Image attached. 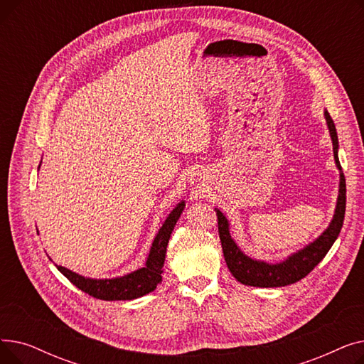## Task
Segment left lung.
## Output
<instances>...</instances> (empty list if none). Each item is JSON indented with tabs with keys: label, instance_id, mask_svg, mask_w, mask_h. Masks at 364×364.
Listing matches in <instances>:
<instances>
[{
	"label": "left lung",
	"instance_id": "8db88e82",
	"mask_svg": "<svg viewBox=\"0 0 364 364\" xmlns=\"http://www.w3.org/2000/svg\"><path fill=\"white\" fill-rule=\"evenodd\" d=\"M324 119H326L329 134L333 144V158L336 168L339 169V192L335 206V214L324 230L317 239L305 245L302 250L291 254L288 258H284L280 262L270 264L261 259H254L247 257L240 247L236 245L230 235V223L227 217L215 208L217 218H218V233L223 246L224 259L227 262L228 270L233 277L247 286H257V288H279V286L292 284L307 276L314 267L329 252L332 245L342 228L343 217H346V202H347V188H346V177L339 164L338 158V134L335 124L331 118L328 110H324Z\"/></svg>",
	"mask_w": 364,
	"mask_h": 364
}]
</instances>
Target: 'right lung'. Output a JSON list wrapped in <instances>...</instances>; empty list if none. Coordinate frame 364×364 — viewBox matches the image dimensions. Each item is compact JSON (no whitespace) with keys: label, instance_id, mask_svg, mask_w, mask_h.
Wrapping results in <instances>:
<instances>
[{"label":"right lung","instance_id":"1","mask_svg":"<svg viewBox=\"0 0 364 364\" xmlns=\"http://www.w3.org/2000/svg\"><path fill=\"white\" fill-rule=\"evenodd\" d=\"M40 166H38V169H40ZM184 206H186V202L181 200L166 217L165 223L162 224L159 232L156 233L155 239L151 242L146 264L144 267H141V269L124 274L121 277H113V279L84 277L69 269H65L62 265H57V270H59L68 280H70L76 288H80L85 294L97 299L129 301V299H136L143 295H147L149 292L155 291L156 286L162 282V273H164L162 267L165 262L168 240L171 237L172 230H174L180 215L184 211Z\"/></svg>","mask_w":364,"mask_h":364}]
</instances>
